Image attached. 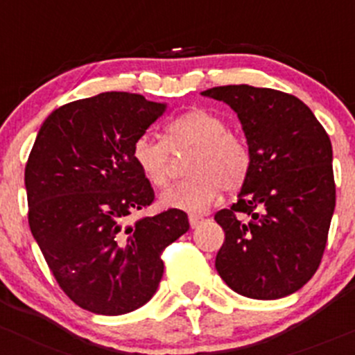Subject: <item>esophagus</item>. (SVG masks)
<instances>
[{
  "instance_id": "1",
  "label": "esophagus",
  "mask_w": 355,
  "mask_h": 355,
  "mask_svg": "<svg viewBox=\"0 0 355 355\" xmlns=\"http://www.w3.org/2000/svg\"><path fill=\"white\" fill-rule=\"evenodd\" d=\"M189 223H190V227H197L199 225H202L204 223V218L202 216H197V214H190L189 216Z\"/></svg>"
}]
</instances>
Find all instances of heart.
I'll return each mask as SVG.
<instances>
[{
	"label": "heart",
	"instance_id": "b5f03b06",
	"mask_svg": "<svg viewBox=\"0 0 355 355\" xmlns=\"http://www.w3.org/2000/svg\"><path fill=\"white\" fill-rule=\"evenodd\" d=\"M170 149L192 151L185 171L187 180L159 193V204L185 212L207 211L223 189L240 187L248 175L250 151L240 136L216 112L192 109L168 122L165 141L143 134L132 144V162L153 187H163L170 173Z\"/></svg>",
	"mask_w": 355,
	"mask_h": 355
}]
</instances>
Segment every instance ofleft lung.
Listing matches in <instances>:
<instances>
[{"instance_id":"8db88e82","label":"left lung","mask_w":355,"mask_h":355,"mask_svg":"<svg viewBox=\"0 0 355 355\" xmlns=\"http://www.w3.org/2000/svg\"><path fill=\"white\" fill-rule=\"evenodd\" d=\"M202 95L234 110L250 151L238 200L214 216L226 233L216 270L241 296H289L313 277L327 245L335 209L330 137L289 93L227 85ZM240 211L250 223L236 218Z\"/></svg>"}]
</instances>
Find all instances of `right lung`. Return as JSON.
<instances>
[{
    "mask_svg": "<svg viewBox=\"0 0 355 355\" xmlns=\"http://www.w3.org/2000/svg\"><path fill=\"white\" fill-rule=\"evenodd\" d=\"M165 110L125 92L76 100L44 121L30 151V231L61 289L96 315L146 304L162 281L163 248L189 231L178 209L125 223L155 199L130 151Z\"/></svg>",
    "mask_w": 355,
    "mask_h": 355,
    "instance_id": "right-lung-1",
    "label": "right lung"
}]
</instances>
